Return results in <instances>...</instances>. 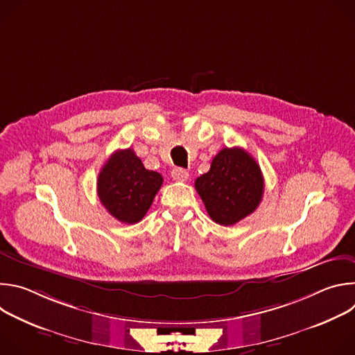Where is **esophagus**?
<instances>
[{
    "label": "esophagus",
    "mask_w": 355,
    "mask_h": 355,
    "mask_svg": "<svg viewBox=\"0 0 355 355\" xmlns=\"http://www.w3.org/2000/svg\"><path fill=\"white\" fill-rule=\"evenodd\" d=\"M188 171L187 170H184V168H174L173 171H171V177L175 180V181H187L188 180Z\"/></svg>",
    "instance_id": "obj_1"
}]
</instances>
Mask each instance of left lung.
<instances>
[{"label": "left lung", "mask_w": 355, "mask_h": 355, "mask_svg": "<svg viewBox=\"0 0 355 355\" xmlns=\"http://www.w3.org/2000/svg\"><path fill=\"white\" fill-rule=\"evenodd\" d=\"M211 219L232 226L254 212L264 193V178L257 162L240 147H225L211 168L195 180Z\"/></svg>", "instance_id": "1"}]
</instances>
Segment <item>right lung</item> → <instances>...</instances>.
<instances>
[{"instance_id": "1", "label": "right lung", "mask_w": 355, "mask_h": 355, "mask_svg": "<svg viewBox=\"0 0 355 355\" xmlns=\"http://www.w3.org/2000/svg\"><path fill=\"white\" fill-rule=\"evenodd\" d=\"M163 185L162 174L146 170L132 148L116 150L101 168L96 192L101 204L119 222H140Z\"/></svg>"}]
</instances>
